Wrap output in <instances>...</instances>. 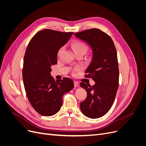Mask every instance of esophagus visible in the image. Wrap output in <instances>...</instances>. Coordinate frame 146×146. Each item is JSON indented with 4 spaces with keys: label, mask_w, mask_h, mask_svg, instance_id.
Returning <instances> with one entry per match:
<instances>
[{
    "label": "esophagus",
    "mask_w": 146,
    "mask_h": 146,
    "mask_svg": "<svg viewBox=\"0 0 146 146\" xmlns=\"http://www.w3.org/2000/svg\"><path fill=\"white\" fill-rule=\"evenodd\" d=\"M74 86L77 87L79 86V83L77 81H74Z\"/></svg>",
    "instance_id": "esophagus-1"
}]
</instances>
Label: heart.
<instances>
[{
    "label": "heart",
    "instance_id": "obj_1",
    "mask_svg": "<svg viewBox=\"0 0 146 146\" xmlns=\"http://www.w3.org/2000/svg\"><path fill=\"white\" fill-rule=\"evenodd\" d=\"M71 47L73 49L74 52L75 54L78 52H85L86 50H87V46L84 42H82L81 41H74L72 42L71 44ZM63 47H61L60 49L58 50V52H57V55H60V54L61 53V52L63 51ZM81 68L80 67H76V68L74 69L73 72L75 73L78 70H80Z\"/></svg>",
    "mask_w": 146,
    "mask_h": 146
}]
</instances>
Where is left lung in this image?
Listing matches in <instances>:
<instances>
[{
	"label": "left lung",
	"mask_w": 146,
	"mask_h": 146,
	"mask_svg": "<svg viewBox=\"0 0 146 146\" xmlns=\"http://www.w3.org/2000/svg\"><path fill=\"white\" fill-rule=\"evenodd\" d=\"M91 49L92 59L85 77L91 78L93 86L84 82L80 86L87 92L86 99L80 103L84 115L92 119L104 116L112 107L119 87V66L113 41L108 34L98 29H91L75 33Z\"/></svg>",
	"instance_id": "1"
}]
</instances>
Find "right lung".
<instances>
[{"mask_svg":"<svg viewBox=\"0 0 146 146\" xmlns=\"http://www.w3.org/2000/svg\"><path fill=\"white\" fill-rule=\"evenodd\" d=\"M73 34L42 30L32 38L26 49L23 69L25 90L31 105L42 116L58 113L63 96L74 86L69 78L55 81L50 76L51 66L57 64V52Z\"/></svg>","mask_w":146,"mask_h":146,"instance_id":"add662e5","label":"right lung"}]
</instances>
